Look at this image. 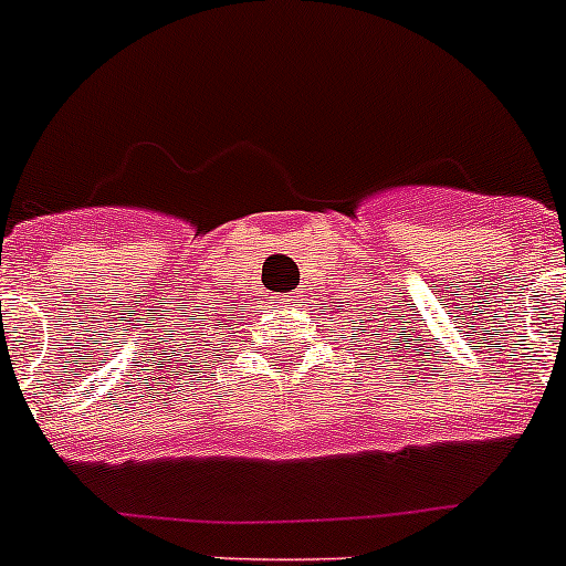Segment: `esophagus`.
<instances>
[{
	"label": "esophagus",
	"mask_w": 566,
	"mask_h": 566,
	"mask_svg": "<svg viewBox=\"0 0 566 566\" xmlns=\"http://www.w3.org/2000/svg\"><path fill=\"white\" fill-rule=\"evenodd\" d=\"M280 303H283V305L292 303V294H283V297H280Z\"/></svg>",
	"instance_id": "34e87169"
}]
</instances>
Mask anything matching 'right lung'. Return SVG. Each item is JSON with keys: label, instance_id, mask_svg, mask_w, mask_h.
I'll list each match as a JSON object with an SVG mask.
<instances>
[{"label": "right lung", "instance_id": "right-lung-1", "mask_svg": "<svg viewBox=\"0 0 566 566\" xmlns=\"http://www.w3.org/2000/svg\"><path fill=\"white\" fill-rule=\"evenodd\" d=\"M207 317H210V314H205V319H207ZM205 325H207V331H210L212 323H205ZM199 334H201V328H199Z\"/></svg>", "mask_w": 566, "mask_h": 566}]
</instances>
